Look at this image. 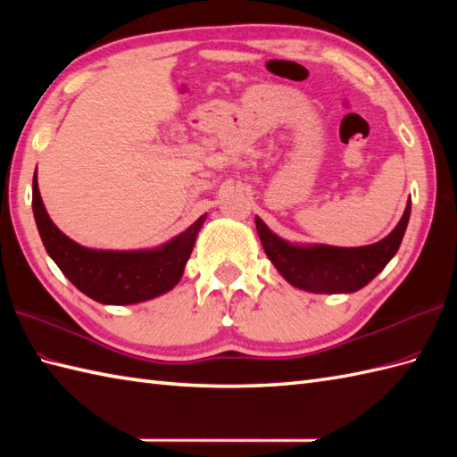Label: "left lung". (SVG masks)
<instances>
[{"mask_svg":"<svg viewBox=\"0 0 457 457\" xmlns=\"http://www.w3.org/2000/svg\"><path fill=\"white\" fill-rule=\"evenodd\" d=\"M409 218L411 200L391 234L363 247L296 245L273 234L261 218H255V226L270 263L290 285L316 295H339L355 293L381 273L399 251Z\"/></svg>","mask_w":457,"mask_h":457,"instance_id":"1","label":"left lung"}]
</instances>
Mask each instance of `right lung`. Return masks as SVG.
<instances>
[{"label":"right lung","instance_id":"obj_1","mask_svg":"<svg viewBox=\"0 0 457 457\" xmlns=\"http://www.w3.org/2000/svg\"><path fill=\"white\" fill-rule=\"evenodd\" d=\"M33 216L46 253L71 283L102 304H137L179 285L206 213L180 236L154 249L105 251L76 244L48 218L33 177Z\"/></svg>","mask_w":457,"mask_h":457}]
</instances>
